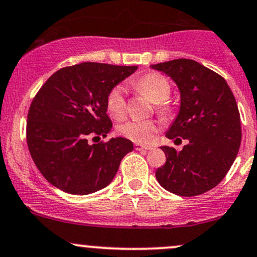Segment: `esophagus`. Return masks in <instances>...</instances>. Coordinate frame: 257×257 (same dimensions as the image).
Here are the masks:
<instances>
[{"label":"esophagus","mask_w":257,"mask_h":257,"mask_svg":"<svg viewBox=\"0 0 257 257\" xmlns=\"http://www.w3.org/2000/svg\"><path fill=\"white\" fill-rule=\"evenodd\" d=\"M135 150L136 151H147V150H151L150 146H144V145H140V144H136L135 145Z\"/></svg>","instance_id":"34e87169"}]
</instances>
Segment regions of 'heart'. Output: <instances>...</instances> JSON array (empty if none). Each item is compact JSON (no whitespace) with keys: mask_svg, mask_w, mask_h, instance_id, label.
Masks as SVG:
<instances>
[{"mask_svg":"<svg viewBox=\"0 0 257 257\" xmlns=\"http://www.w3.org/2000/svg\"><path fill=\"white\" fill-rule=\"evenodd\" d=\"M137 89L147 95L153 102L157 104L161 111L166 110V100L171 95V84L165 75L158 73H151L145 75L136 84ZM125 88L116 85L110 90L106 97V107L112 117L120 118L126 112ZM160 130L156 120H126L117 125V132L125 139L131 140L136 144H147L155 137Z\"/></svg>","mask_w":257,"mask_h":257,"instance_id":"obj_1","label":"heart"}]
</instances>
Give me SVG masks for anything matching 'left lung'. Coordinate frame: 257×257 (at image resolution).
I'll return each instance as SVG.
<instances>
[{
    "instance_id": "left-lung-1",
    "label": "left lung",
    "mask_w": 257,
    "mask_h": 257,
    "mask_svg": "<svg viewBox=\"0 0 257 257\" xmlns=\"http://www.w3.org/2000/svg\"><path fill=\"white\" fill-rule=\"evenodd\" d=\"M178 86L181 106L166 137L188 144L182 151L162 146L166 163L156 178L166 190L194 197L216 187L226 176L241 142L240 113L223 76L192 59L151 65Z\"/></svg>"
}]
</instances>
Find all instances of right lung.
Instances as JSON below:
<instances>
[{
	"label": "right lung",
	"instance_id": "right-lung-1",
	"mask_svg": "<svg viewBox=\"0 0 257 257\" xmlns=\"http://www.w3.org/2000/svg\"><path fill=\"white\" fill-rule=\"evenodd\" d=\"M136 69L80 63L55 71L39 89L28 111L27 145L37 168L52 186L86 195L112 182L134 145L123 137L94 145L88 139L111 131L107 94Z\"/></svg>",
	"mask_w": 257,
	"mask_h": 257
}]
</instances>
